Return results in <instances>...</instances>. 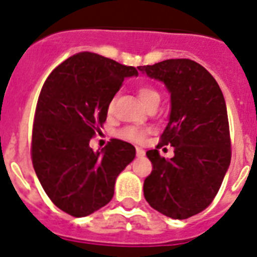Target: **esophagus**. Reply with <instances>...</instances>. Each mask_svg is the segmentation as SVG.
<instances>
[{"mask_svg": "<svg viewBox=\"0 0 257 257\" xmlns=\"http://www.w3.org/2000/svg\"><path fill=\"white\" fill-rule=\"evenodd\" d=\"M136 155L137 158H143V156H146V151L142 150V148H136Z\"/></svg>", "mask_w": 257, "mask_h": 257, "instance_id": "esophagus-1", "label": "esophagus"}]
</instances>
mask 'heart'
Returning a JSON list of instances; mask_svg holds the SVG:
<instances>
[{
  "instance_id": "b5f03b06",
  "label": "heart",
  "mask_w": 257,
  "mask_h": 257,
  "mask_svg": "<svg viewBox=\"0 0 257 257\" xmlns=\"http://www.w3.org/2000/svg\"><path fill=\"white\" fill-rule=\"evenodd\" d=\"M139 98H140V101L143 102V105L147 106L148 103H151L152 101H155V99H160V95L154 87H151V86H143V87L139 89ZM111 107H113V103L109 105V110H111ZM120 136L122 137L124 140H128V142L140 143L143 142V139H144V132L136 128H125L120 132Z\"/></svg>"
}]
</instances>
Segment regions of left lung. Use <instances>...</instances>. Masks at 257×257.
<instances>
[{
    "mask_svg": "<svg viewBox=\"0 0 257 257\" xmlns=\"http://www.w3.org/2000/svg\"><path fill=\"white\" fill-rule=\"evenodd\" d=\"M137 68L170 93L168 124L158 148L174 147L171 159L147 151L154 170L144 181V197L162 214L186 220L210 205L230 164L224 94L210 72L190 59Z\"/></svg>",
    "mask_w": 257,
    "mask_h": 257,
    "instance_id": "1",
    "label": "left lung"
}]
</instances>
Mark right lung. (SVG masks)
Here are the masks:
<instances>
[{
    "instance_id": "add662e5",
    "label": "right lung",
    "mask_w": 257,
    "mask_h": 257,
    "mask_svg": "<svg viewBox=\"0 0 257 257\" xmlns=\"http://www.w3.org/2000/svg\"><path fill=\"white\" fill-rule=\"evenodd\" d=\"M132 66L79 52L51 72L37 101L32 163L43 189L60 209L86 217L110 202L117 176L136 156L131 143L113 139L99 152L90 139L106 120L107 109Z\"/></svg>"
}]
</instances>
